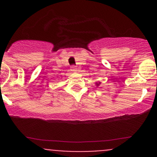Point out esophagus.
<instances>
[{
  "mask_svg": "<svg viewBox=\"0 0 157 157\" xmlns=\"http://www.w3.org/2000/svg\"><path fill=\"white\" fill-rule=\"evenodd\" d=\"M77 67L76 66H71V71L72 72H76L77 71Z\"/></svg>",
  "mask_w": 157,
  "mask_h": 157,
  "instance_id": "34e87169",
  "label": "esophagus"
}]
</instances>
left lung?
Instances as JSON below:
<instances>
[{
	"label": "left lung",
	"mask_w": 157,
	"mask_h": 157,
	"mask_svg": "<svg viewBox=\"0 0 157 157\" xmlns=\"http://www.w3.org/2000/svg\"><path fill=\"white\" fill-rule=\"evenodd\" d=\"M101 84V82H96V86H97V87H98V86H99V85H100Z\"/></svg>",
	"instance_id": "obj_1"
}]
</instances>
